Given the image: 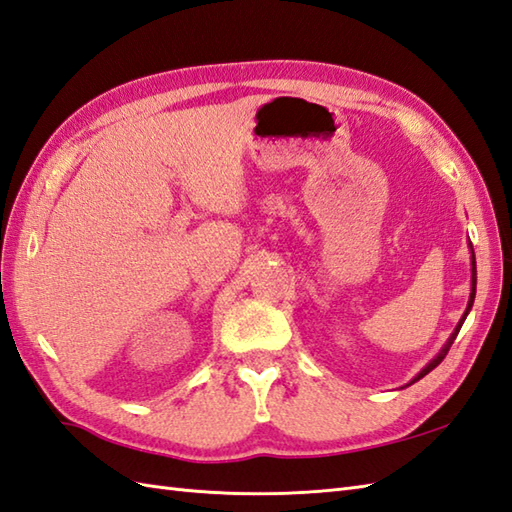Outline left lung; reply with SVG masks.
<instances>
[{"instance_id":"1","label":"left lung","mask_w":512,"mask_h":512,"mask_svg":"<svg viewBox=\"0 0 512 512\" xmlns=\"http://www.w3.org/2000/svg\"><path fill=\"white\" fill-rule=\"evenodd\" d=\"M469 248H471V295H469V303H466V310H464V314H462V319L458 321V325H455V330L451 332V336H449V341L447 343H444L442 345V350L436 354V356H433L431 358V361L427 363V365H424L422 369H420V372L416 374V376H413L411 380H409V383H407V387L409 385H413V383H416V380H420V378H424V376H427L429 372H431V369H436L442 361H444V356H447V352L451 350V345H453V341H455V336H458V332H460V328H462V323L466 321V317H469V312H471V308H473V301H475V286H477V268H475V253H473V244L469 242Z\"/></svg>"}]
</instances>
